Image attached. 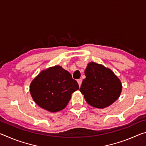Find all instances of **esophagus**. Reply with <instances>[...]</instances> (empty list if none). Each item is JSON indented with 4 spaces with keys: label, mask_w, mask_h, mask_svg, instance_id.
Listing matches in <instances>:
<instances>
[{
    "label": "esophagus",
    "mask_w": 146,
    "mask_h": 146,
    "mask_svg": "<svg viewBox=\"0 0 146 146\" xmlns=\"http://www.w3.org/2000/svg\"><path fill=\"white\" fill-rule=\"evenodd\" d=\"M82 80L81 78H80V79H78L77 80V82H78V85H79V86H81V84H82Z\"/></svg>",
    "instance_id": "obj_1"
}]
</instances>
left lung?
<instances>
[{"mask_svg": "<svg viewBox=\"0 0 146 146\" xmlns=\"http://www.w3.org/2000/svg\"><path fill=\"white\" fill-rule=\"evenodd\" d=\"M80 88L86 102L96 108H104L117 100L122 91L119 79L110 69L90 62Z\"/></svg>", "mask_w": 146, "mask_h": 146, "instance_id": "obj_1", "label": "left lung"}]
</instances>
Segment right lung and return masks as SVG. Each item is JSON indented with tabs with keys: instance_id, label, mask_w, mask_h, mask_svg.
I'll use <instances>...</instances> for the list:
<instances>
[{
	"instance_id": "right-lung-1",
	"label": "right lung",
	"mask_w": 146,
	"mask_h": 146,
	"mask_svg": "<svg viewBox=\"0 0 146 146\" xmlns=\"http://www.w3.org/2000/svg\"><path fill=\"white\" fill-rule=\"evenodd\" d=\"M78 89L77 82L71 74L59 66L42 71L30 84L33 100L50 112H57L65 108L71 94Z\"/></svg>"
}]
</instances>
